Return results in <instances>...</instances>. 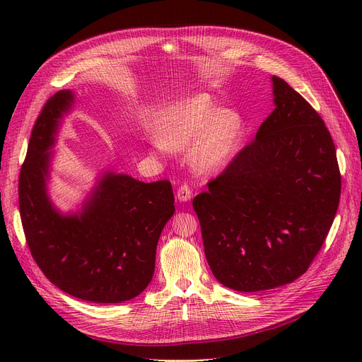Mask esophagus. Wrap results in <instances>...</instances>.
Here are the masks:
<instances>
[{
    "mask_svg": "<svg viewBox=\"0 0 362 362\" xmlns=\"http://www.w3.org/2000/svg\"><path fill=\"white\" fill-rule=\"evenodd\" d=\"M177 198L182 202H186V201L191 199L192 198V189H191V186H189L187 183L180 185L179 189H177Z\"/></svg>",
    "mask_w": 362,
    "mask_h": 362,
    "instance_id": "obj_1",
    "label": "esophagus"
}]
</instances>
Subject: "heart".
Listing matches in <instances>:
<instances>
[{
  "label": "heart",
  "instance_id": "obj_1",
  "mask_svg": "<svg viewBox=\"0 0 362 362\" xmlns=\"http://www.w3.org/2000/svg\"><path fill=\"white\" fill-rule=\"evenodd\" d=\"M239 116L230 110L216 111L202 98H189L171 105L161 123L158 149H186L194 146L197 165L204 170L220 167L235 145Z\"/></svg>",
  "mask_w": 362,
  "mask_h": 362
}]
</instances>
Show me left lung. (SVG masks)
<instances>
[{"instance_id": "obj_1", "label": "left lung", "mask_w": 362, "mask_h": 362, "mask_svg": "<svg viewBox=\"0 0 362 362\" xmlns=\"http://www.w3.org/2000/svg\"><path fill=\"white\" fill-rule=\"evenodd\" d=\"M272 81L274 110L192 202L208 265L239 292L283 286L305 273L340 199L329 129L288 82Z\"/></svg>"}]
</instances>
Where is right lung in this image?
Returning <instances> with one entry per match:
<instances>
[{
  "instance_id": "add662e5",
  "label": "right lung",
  "mask_w": 362,
  "mask_h": 362,
  "mask_svg": "<svg viewBox=\"0 0 362 362\" xmlns=\"http://www.w3.org/2000/svg\"><path fill=\"white\" fill-rule=\"evenodd\" d=\"M73 93L60 90L37 116L18 177V210L37 267L63 292L97 303L138 296L156 269L163 227L175 213L168 180L107 173L81 214L62 216L47 197L54 136Z\"/></svg>"
}]
</instances>
